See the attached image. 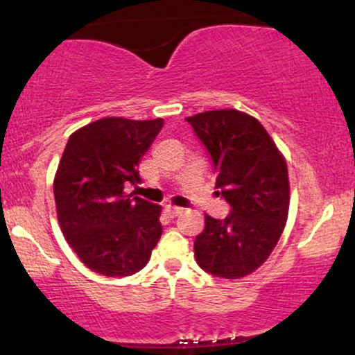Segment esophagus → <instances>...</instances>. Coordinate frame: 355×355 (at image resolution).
<instances>
[{
  "label": "esophagus",
  "instance_id": "esophagus-1",
  "mask_svg": "<svg viewBox=\"0 0 355 355\" xmlns=\"http://www.w3.org/2000/svg\"><path fill=\"white\" fill-rule=\"evenodd\" d=\"M165 214L168 215L170 218H175L178 217V215L182 214V209H178V207H172V205H166L165 207Z\"/></svg>",
  "mask_w": 355,
  "mask_h": 355
}]
</instances>
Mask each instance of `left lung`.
I'll return each mask as SVG.
<instances>
[{
    "label": "left lung",
    "mask_w": 355,
    "mask_h": 355,
    "mask_svg": "<svg viewBox=\"0 0 355 355\" xmlns=\"http://www.w3.org/2000/svg\"><path fill=\"white\" fill-rule=\"evenodd\" d=\"M210 155L217 195L230 205L218 220L205 215L195 237L203 270L240 279L272 254L288 214V173L284 157L259 120L237 110H214L185 118Z\"/></svg>",
    "instance_id": "1"
}]
</instances>
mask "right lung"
Masks as SVG:
<instances>
[{
    "instance_id": "add662e5",
    "label": "right lung",
    "mask_w": 355,
    "mask_h": 355,
    "mask_svg": "<svg viewBox=\"0 0 355 355\" xmlns=\"http://www.w3.org/2000/svg\"><path fill=\"white\" fill-rule=\"evenodd\" d=\"M162 128V118L110 116L68 138L53 183L56 214L67 242L96 274H137L160 240L162 207L123 190L140 183L138 164Z\"/></svg>"
}]
</instances>
